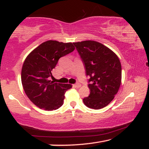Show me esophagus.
Wrapping results in <instances>:
<instances>
[{
    "label": "esophagus",
    "mask_w": 149,
    "mask_h": 149,
    "mask_svg": "<svg viewBox=\"0 0 149 149\" xmlns=\"http://www.w3.org/2000/svg\"><path fill=\"white\" fill-rule=\"evenodd\" d=\"M73 86L75 88H78V87H81V84H79V83H77V84H75L73 85Z\"/></svg>",
    "instance_id": "34e87169"
}]
</instances>
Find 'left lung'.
Here are the masks:
<instances>
[{
	"instance_id": "1",
	"label": "left lung",
	"mask_w": 149,
	"mask_h": 149,
	"mask_svg": "<svg viewBox=\"0 0 149 149\" xmlns=\"http://www.w3.org/2000/svg\"><path fill=\"white\" fill-rule=\"evenodd\" d=\"M90 78L88 87L91 91L83 101L93 109H100L114 99L122 80V66L114 52L95 41L74 42Z\"/></svg>"
}]
</instances>
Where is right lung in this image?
<instances>
[{
    "label": "right lung",
    "mask_w": 149,
    "mask_h": 149,
    "mask_svg": "<svg viewBox=\"0 0 149 149\" xmlns=\"http://www.w3.org/2000/svg\"><path fill=\"white\" fill-rule=\"evenodd\" d=\"M72 42L47 41L35 49L25 60L22 70V84L29 100L41 109L52 111L62 107L65 93L72 85L49 80L52 71L62 56L73 52Z\"/></svg>",
    "instance_id": "add662e5"
}]
</instances>
